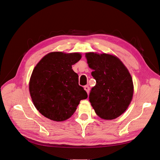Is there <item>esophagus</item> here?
<instances>
[{
	"label": "esophagus",
	"instance_id": "obj_1",
	"mask_svg": "<svg viewBox=\"0 0 160 160\" xmlns=\"http://www.w3.org/2000/svg\"><path fill=\"white\" fill-rule=\"evenodd\" d=\"M84 90L86 91H87V92L88 94L89 93V91H90V88H89V87L88 86H85V87H84Z\"/></svg>",
	"mask_w": 160,
	"mask_h": 160
}]
</instances>
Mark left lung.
Masks as SVG:
<instances>
[{
  "label": "left lung",
  "instance_id": "left-lung-1",
  "mask_svg": "<svg viewBox=\"0 0 160 160\" xmlns=\"http://www.w3.org/2000/svg\"><path fill=\"white\" fill-rule=\"evenodd\" d=\"M92 76L96 80L89 101L96 113L105 120L119 117L132 99L134 87L128 69L117 57L109 54L86 53Z\"/></svg>",
  "mask_w": 160,
  "mask_h": 160
}]
</instances>
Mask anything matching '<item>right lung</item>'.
I'll list each match as a JSON object with an SVG mask.
<instances>
[{
  "mask_svg": "<svg viewBox=\"0 0 160 160\" xmlns=\"http://www.w3.org/2000/svg\"><path fill=\"white\" fill-rule=\"evenodd\" d=\"M78 52H52L34 68L29 83L32 100L38 111L48 119L61 122L70 118L80 101L88 95L78 84L72 69L81 59Z\"/></svg>",
  "mask_w": 160,
  "mask_h": 160,
  "instance_id": "obj_1",
  "label": "right lung"
}]
</instances>
